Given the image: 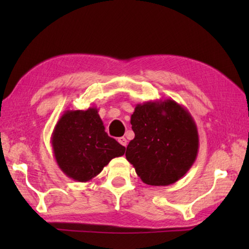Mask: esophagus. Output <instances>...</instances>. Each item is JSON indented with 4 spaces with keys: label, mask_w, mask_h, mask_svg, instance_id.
I'll use <instances>...</instances> for the list:
<instances>
[{
    "label": "esophagus",
    "mask_w": 249,
    "mask_h": 249,
    "mask_svg": "<svg viewBox=\"0 0 249 249\" xmlns=\"http://www.w3.org/2000/svg\"><path fill=\"white\" fill-rule=\"evenodd\" d=\"M117 141H119V142H120L121 145H123V146H126V145H127V140H126L125 137H120L119 140H117Z\"/></svg>",
    "instance_id": "1"
}]
</instances>
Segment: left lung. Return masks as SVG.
I'll list each match as a JSON object with an SVG mask.
<instances>
[{
  "label": "left lung",
  "mask_w": 249,
  "mask_h": 249,
  "mask_svg": "<svg viewBox=\"0 0 249 249\" xmlns=\"http://www.w3.org/2000/svg\"><path fill=\"white\" fill-rule=\"evenodd\" d=\"M130 124L135 137L125 156L142 182L169 185L190 170L199 151V133L184 107L171 99L137 104Z\"/></svg>",
  "instance_id": "obj_1"
}]
</instances>
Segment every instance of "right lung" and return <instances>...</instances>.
Segmentation results:
<instances>
[{"mask_svg":"<svg viewBox=\"0 0 249 249\" xmlns=\"http://www.w3.org/2000/svg\"><path fill=\"white\" fill-rule=\"evenodd\" d=\"M50 142L58 167L78 182L94 179L113 158L125 153V147L105 133L96 107L65 111Z\"/></svg>","mask_w":249,"mask_h":249,"instance_id":"right-lung-1","label":"right lung"}]
</instances>
